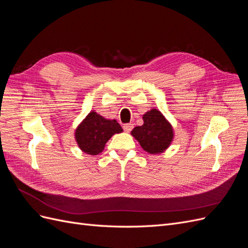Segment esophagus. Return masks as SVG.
Masks as SVG:
<instances>
[{"label":"esophagus","instance_id":"obj_1","mask_svg":"<svg viewBox=\"0 0 248 248\" xmlns=\"http://www.w3.org/2000/svg\"><path fill=\"white\" fill-rule=\"evenodd\" d=\"M133 128V125L131 123H128V124H124L123 126V129L125 132H130Z\"/></svg>","mask_w":248,"mask_h":248}]
</instances>
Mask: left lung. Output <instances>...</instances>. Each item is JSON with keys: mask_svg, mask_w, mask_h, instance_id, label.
<instances>
[{"mask_svg": "<svg viewBox=\"0 0 248 248\" xmlns=\"http://www.w3.org/2000/svg\"><path fill=\"white\" fill-rule=\"evenodd\" d=\"M144 124L134 127L131 136L150 154H159L167 150L174 139V130L161 112L152 108L142 116Z\"/></svg>", "mask_w": 248, "mask_h": 248, "instance_id": "1", "label": "left lung"}]
</instances>
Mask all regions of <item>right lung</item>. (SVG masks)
<instances>
[{
	"instance_id": "obj_1",
	"label": "right lung",
	"mask_w": 248,
	"mask_h": 248,
	"mask_svg": "<svg viewBox=\"0 0 248 248\" xmlns=\"http://www.w3.org/2000/svg\"><path fill=\"white\" fill-rule=\"evenodd\" d=\"M123 129L116 120L104 119L96 111L89 112L76 129V140L82 152L97 155L103 151L107 141Z\"/></svg>"
}]
</instances>
